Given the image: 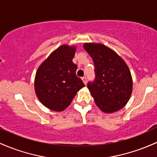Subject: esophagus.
Returning <instances> with one entry per match:
<instances>
[{"instance_id": "obj_1", "label": "esophagus", "mask_w": 157, "mask_h": 157, "mask_svg": "<svg viewBox=\"0 0 157 157\" xmlns=\"http://www.w3.org/2000/svg\"><path fill=\"white\" fill-rule=\"evenodd\" d=\"M82 81H83L84 83H85L86 85V83H87V77H86V76H84V77H82Z\"/></svg>"}]
</instances>
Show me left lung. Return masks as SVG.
Listing matches in <instances>:
<instances>
[{"label":"left lung","mask_w":157,"mask_h":157,"mask_svg":"<svg viewBox=\"0 0 157 157\" xmlns=\"http://www.w3.org/2000/svg\"><path fill=\"white\" fill-rule=\"evenodd\" d=\"M84 49L92 58L95 78L87 87L103 112L113 113L123 108L132 89L131 74L125 62L102 44L86 43Z\"/></svg>","instance_id":"obj_1"}]
</instances>
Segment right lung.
Segmentation results:
<instances>
[{"label": "right lung", "instance_id": "obj_1", "mask_svg": "<svg viewBox=\"0 0 157 157\" xmlns=\"http://www.w3.org/2000/svg\"><path fill=\"white\" fill-rule=\"evenodd\" d=\"M75 47L62 45L43 62L36 71L35 91L40 102L53 111L69 106L77 92L85 86L76 75L77 65L72 62Z\"/></svg>", "mask_w": 157, "mask_h": 157}]
</instances>
